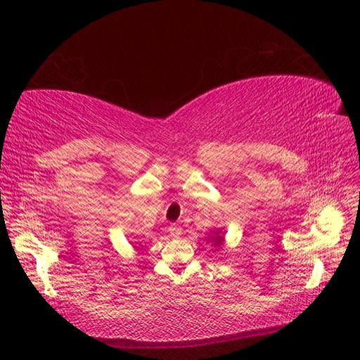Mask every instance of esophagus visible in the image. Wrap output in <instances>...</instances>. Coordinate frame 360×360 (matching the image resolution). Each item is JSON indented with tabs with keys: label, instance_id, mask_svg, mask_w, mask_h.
I'll return each mask as SVG.
<instances>
[{
	"label": "esophagus",
	"instance_id": "esophagus-1",
	"mask_svg": "<svg viewBox=\"0 0 360 360\" xmlns=\"http://www.w3.org/2000/svg\"><path fill=\"white\" fill-rule=\"evenodd\" d=\"M168 231H169V234H171L172 237H179V236L181 234V226L177 225V224H171V225L168 226Z\"/></svg>",
	"mask_w": 360,
	"mask_h": 360
}]
</instances>
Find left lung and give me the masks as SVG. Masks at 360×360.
Segmentation results:
<instances>
[{"instance_id": "8db88e82", "label": "left lung", "mask_w": 360, "mask_h": 360, "mask_svg": "<svg viewBox=\"0 0 360 360\" xmlns=\"http://www.w3.org/2000/svg\"><path fill=\"white\" fill-rule=\"evenodd\" d=\"M221 240H222V237H217V238H216V245H219Z\"/></svg>"}]
</instances>
